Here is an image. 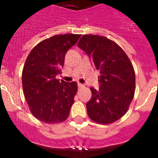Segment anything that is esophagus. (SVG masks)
Segmentation results:
<instances>
[{
    "label": "esophagus",
    "instance_id": "esophagus-1",
    "mask_svg": "<svg viewBox=\"0 0 158 158\" xmlns=\"http://www.w3.org/2000/svg\"><path fill=\"white\" fill-rule=\"evenodd\" d=\"M84 85H82V84H81V83H78V87L79 88H83L84 87Z\"/></svg>",
    "mask_w": 158,
    "mask_h": 158
}]
</instances>
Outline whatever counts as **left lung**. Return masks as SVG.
<instances>
[{
	"label": "left lung",
	"mask_w": 158,
	"mask_h": 158,
	"mask_svg": "<svg viewBox=\"0 0 158 158\" xmlns=\"http://www.w3.org/2000/svg\"><path fill=\"white\" fill-rule=\"evenodd\" d=\"M77 47L85 51L100 73L98 90L90 88L88 115L97 123H112L126 114L134 98L135 73L132 63L117 43L104 36L84 35Z\"/></svg>",
	"instance_id": "1"
}]
</instances>
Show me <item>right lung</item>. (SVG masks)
I'll return each instance as SVG.
<instances>
[{
	"label": "right lung",
	"instance_id": "right-lung-1",
	"mask_svg": "<svg viewBox=\"0 0 158 158\" xmlns=\"http://www.w3.org/2000/svg\"><path fill=\"white\" fill-rule=\"evenodd\" d=\"M81 35H57L43 40L28 54L22 72L23 94L31 112L47 123H58L69 115L77 83L56 79L65 54Z\"/></svg>",
	"mask_w": 158,
	"mask_h": 158
}]
</instances>
